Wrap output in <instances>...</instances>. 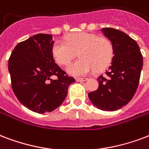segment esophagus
<instances>
[{
  "instance_id": "obj_1",
  "label": "esophagus",
  "mask_w": 149,
  "mask_h": 149,
  "mask_svg": "<svg viewBox=\"0 0 149 149\" xmlns=\"http://www.w3.org/2000/svg\"><path fill=\"white\" fill-rule=\"evenodd\" d=\"M87 79V78L86 77H84V78H76V80L77 82H82V81H86Z\"/></svg>"
}]
</instances>
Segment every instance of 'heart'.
<instances>
[{
  "mask_svg": "<svg viewBox=\"0 0 149 149\" xmlns=\"http://www.w3.org/2000/svg\"><path fill=\"white\" fill-rule=\"evenodd\" d=\"M79 52L77 62L67 67V72L73 76L88 74L107 68L114 54L112 42L105 37L86 32L76 33L68 36L65 42L58 40L52 47V54L58 64L67 65Z\"/></svg>",
  "mask_w": 149,
  "mask_h": 149,
  "instance_id": "obj_1",
  "label": "heart"
}]
</instances>
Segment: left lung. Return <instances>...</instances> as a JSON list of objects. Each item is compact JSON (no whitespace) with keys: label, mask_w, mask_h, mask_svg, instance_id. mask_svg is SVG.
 I'll list each match as a JSON object with an SVG mask.
<instances>
[{"label":"left lung","mask_w":149,"mask_h":149,"mask_svg":"<svg viewBox=\"0 0 149 149\" xmlns=\"http://www.w3.org/2000/svg\"><path fill=\"white\" fill-rule=\"evenodd\" d=\"M112 42L114 55L105 75L97 78L99 86L88 94L91 102L103 111H115L128 104L138 88L143 65L142 54L137 42L123 32L103 28Z\"/></svg>","instance_id":"obj_1"}]
</instances>
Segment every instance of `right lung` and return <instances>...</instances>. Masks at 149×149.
<instances>
[{"label": "right lung", "instance_id": "1", "mask_svg": "<svg viewBox=\"0 0 149 149\" xmlns=\"http://www.w3.org/2000/svg\"><path fill=\"white\" fill-rule=\"evenodd\" d=\"M51 34L39 33L17 44L8 60L11 88L22 105L38 113L61 105L75 79L54 62ZM55 75L56 80L50 77Z\"/></svg>", "mask_w": 149, "mask_h": 149}]
</instances>
